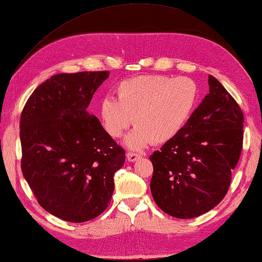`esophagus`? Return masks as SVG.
<instances>
[{
    "instance_id": "34e87169",
    "label": "esophagus",
    "mask_w": 262,
    "mask_h": 262,
    "mask_svg": "<svg viewBox=\"0 0 262 262\" xmlns=\"http://www.w3.org/2000/svg\"><path fill=\"white\" fill-rule=\"evenodd\" d=\"M141 157L140 154H137V152H132V151H129V152L126 154V159L129 161H136L137 159H139Z\"/></svg>"
}]
</instances>
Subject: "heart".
I'll return each instance as SVG.
<instances>
[{
	"mask_svg": "<svg viewBox=\"0 0 262 262\" xmlns=\"http://www.w3.org/2000/svg\"><path fill=\"white\" fill-rule=\"evenodd\" d=\"M118 100L101 101L100 114L104 130L121 138L133 122L138 124L126 146L142 149L149 143H165L184 129L199 102V86L189 77L142 75L121 82Z\"/></svg>",
	"mask_w": 262,
	"mask_h": 262,
	"instance_id": "1",
	"label": "heart"
}]
</instances>
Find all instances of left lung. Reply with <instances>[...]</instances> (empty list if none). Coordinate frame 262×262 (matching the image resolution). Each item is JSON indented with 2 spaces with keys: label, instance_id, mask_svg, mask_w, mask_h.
<instances>
[{
  "label": "left lung",
  "instance_id": "left-lung-1",
  "mask_svg": "<svg viewBox=\"0 0 262 262\" xmlns=\"http://www.w3.org/2000/svg\"><path fill=\"white\" fill-rule=\"evenodd\" d=\"M178 135L150 156L156 204L177 219H193L216 206L230 187L243 143V113L219 80Z\"/></svg>",
  "mask_w": 262,
  "mask_h": 262
}]
</instances>
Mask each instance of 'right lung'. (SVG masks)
<instances>
[{"instance_id":"obj_1","label":"right lung","mask_w":262,"mask_h":262,"mask_svg":"<svg viewBox=\"0 0 262 262\" xmlns=\"http://www.w3.org/2000/svg\"><path fill=\"white\" fill-rule=\"evenodd\" d=\"M108 72L58 74L40 84L20 119L21 168L40 206L82 223L106 210L125 151L87 112Z\"/></svg>"}]
</instances>
